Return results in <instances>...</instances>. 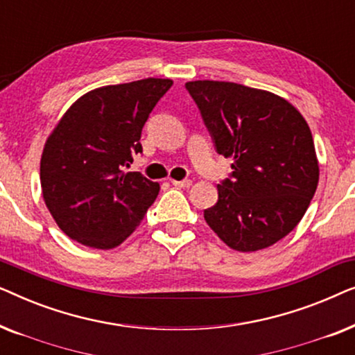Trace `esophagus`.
<instances>
[{
    "label": "esophagus",
    "instance_id": "obj_1",
    "mask_svg": "<svg viewBox=\"0 0 355 355\" xmlns=\"http://www.w3.org/2000/svg\"><path fill=\"white\" fill-rule=\"evenodd\" d=\"M171 184L178 189H187L192 186V181L191 179H184V181H171Z\"/></svg>",
    "mask_w": 355,
    "mask_h": 355
}]
</instances>
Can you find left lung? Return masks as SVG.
I'll return each mask as SVG.
<instances>
[{"mask_svg":"<svg viewBox=\"0 0 355 355\" xmlns=\"http://www.w3.org/2000/svg\"><path fill=\"white\" fill-rule=\"evenodd\" d=\"M186 89L216 152L232 158L218 202L203 211L218 237L239 252L273 245L297 226L318 186L312 132L289 101L234 82L196 80Z\"/></svg>","mask_w":355,"mask_h":355,"instance_id":"1","label":"left lung"}]
</instances>
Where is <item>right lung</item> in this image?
<instances>
[{"label":"right lung","instance_id":"1","mask_svg":"<svg viewBox=\"0 0 355 355\" xmlns=\"http://www.w3.org/2000/svg\"><path fill=\"white\" fill-rule=\"evenodd\" d=\"M171 85L148 77L92 90L48 137L40 162L43 198L71 239L113 249L144 220L159 184L124 169L142 153L144 124Z\"/></svg>","mask_w":355,"mask_h":355}]
</instances>
